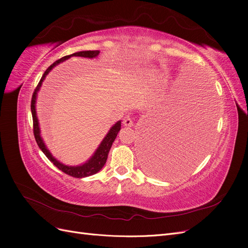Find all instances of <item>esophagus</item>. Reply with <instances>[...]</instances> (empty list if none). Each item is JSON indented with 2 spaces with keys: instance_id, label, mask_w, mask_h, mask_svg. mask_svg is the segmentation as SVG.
<instances>
[{
  "instance_id": "obj_1",
  "label": "esophagus",
  "mask_w": 248,
  "mask_h": 248,
  "mask_svg": "<svg viewBox=\"0 0 248 248\" xmlns=\"http://www.w3.org/2000/svg\"><path fill=\"white\" fill-rule=\"evenodd\" d=\"M123 124H124L125 126H132V124H133L132 119H131L130 117H126V118L124 119Z\"/></svg>"
}]
</instances>
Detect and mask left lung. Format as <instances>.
I'll list each match as a JSON object with an SVG mask.
<instances>
[{"instance_id":"1","label":"left lung","mask_w":248,"mask_h":248,"mask_svg":"<svg viewBox=\"0 0 248 248\" xmlns=\"http://www.w3.org/2000/svg\"><path fill=\"white\" fill-rule=\"evenodd\" d=\"M192 82L194 97L205 98L209 92L204 82ZM194 99V98H193ZM171 101L140 141L147 171L156 177L175 178L190 170L201 160L211 140L213 118L202 100Z\"/></svg>"}]
</instances>
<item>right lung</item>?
Here are the masks:
<instances>
[{
  "label": "right lung",
  "mask_w": 248,
  "mask_h": 248,
  "mask_svg": "<svg viewBox=\"0 0 248 248\" xmlns=\"http://www.w3.org/2000/svg\"><path fill=\"white\" fill-rule=\"evenodd\" d=\"M99 50H84V51H78V52H74L72 55L69 56H65L61 59L57 60L55 63H52L48 68L46 70V72L43 73V76L40 79V81L38 82V85H37L35 91L32 95V100H31V111H32V117H33V132H34V137L35 140L37 141V144H38L39 148L41 149V151L46 154V156L49 159V161H51L52 163L55 164V166L60 170H62L65 174L69 175L71 177L74 178H84V177H89V176H92L96 172H98L102 168L104 164L107 162L108 159V155L109 150L111 148L112 142L116 140L117 138V134L121 129V121L117 122L114 126L111 127L110 130L108 131V133L107 134V137L103 139V140L101 141L100 146L98 147V149L96 150L95 154L92 156V158L90 159L88 162H86L85 164H82V166L79 167H68V166H64L61 162H59L58 160H56L54 157L51 156V154L49 153V151L47 150V148L44 145V142L40 137V130H39V126H38V120H37L36 117V110H35V102H36V94L37 91H38L39 88L41 87L42 81L46 78V74L54 68L56 65H58L59 63H61L63 61H65L66 59H68L70 57H85V58H95L99 55Z\"/></svg>",
  "instance_id": "right-lung-1"
}]
</instances>
